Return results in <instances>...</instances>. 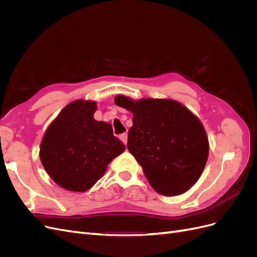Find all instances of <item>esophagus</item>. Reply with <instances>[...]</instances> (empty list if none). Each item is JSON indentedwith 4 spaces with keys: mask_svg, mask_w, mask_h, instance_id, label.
<instances>
[{
    "mask_svg": "<svg viewBox=\"0 0 257 257\" xmlns=\"http://www.w3.org/2000/svg\"><path fill=\"white\" fill-rule=\"evenodd\" d=\"M120 139H121V142H122L124 145H126V144H127V134H126V133L121 134V135H120Z\"/></svg>",
    "mask_w": 257,
    "mask_h": 257,
    "instance_id": "1",
    "label": "esophagus"
}]
</instances>
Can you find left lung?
Instances as JSON below:
<instances>
[{
	"label": "left lung",
	"mask_w": 257,
	"mask_h": 257,
	"mask_svg": "<svg viewBox=\"0 0 257 257\" xmlns=\"http://www.w3.org/2000/svg\"><path fill=\"white\" fill-rule=\"evenodd\" d=\"M114 103L133 113L127 149L155 191L176 196L196 183L207 163L209 145L203 124L188 108L173 99L134 102L123 95Z\"/></svg>",
	"instance_id": "left-lung-1"
}]
</instances>
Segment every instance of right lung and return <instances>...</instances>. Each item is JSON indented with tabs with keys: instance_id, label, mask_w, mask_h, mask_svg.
<instances>
[{
	"instance_id": "right-lung-1",
	"label": "right lung",
	"mask_w": 257,
	"mask_h": 257,
	"mask_svg": "<svg viewBox=\"0 0 257 257\" xmlns=\"http://www.w3.org/2000/svg\"><path fill=\"white\" fill-rule=\"evenodd\" d=\"M95 102L75 100L60 112L46 131L41 161L62 188L84 192L103 177L107 165L125 146L113 136L109 123L95 121Z\"/></svg>"
}]
</instances>
